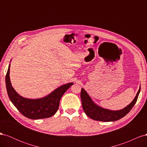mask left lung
<instances>
[{"instance_id":"8db88e82","label":"left lung","mask_w":147,"mask_h":147,"mask_svg":"<svg viewBox=\"0 0 147 147\" xmlns=\"http://www.w3.org/2000/svg\"><path fill=\"white\" fill-rule=\"evenodd\" d=\"M140 91V86L136 97L131 103L126 107L119 110H112L101 107L92 100L88 92L82 88L81 99L82 107L84 113L90 118L96 121L109 122L115 121L122 118L126 115L136 103Z\"/></svg>"}]
</instances>
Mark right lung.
Returning a JSON list of instances; mask_svg holds the SVG:
<instances>
[{"instance_id": "add662e5", "label": "right lung", "mask_w": 147, "mask_h": 147, "mask_svg": "<svg viewBox=\"0 0 147 147\" xmlns=\"http://www.w3.org/2000/svg\"><path fill=\"white\" fill-rule=\"evenodd\" d=\"M11 62V61H10ZM10 64L5 77V84L10 100L24 117L32 119H38L51 117L59 109L61 97L74 84L68 83L57 88L50 94L38 99H29L20 96L13 88L10 78Z\"/></svg>"}]
</instances>
